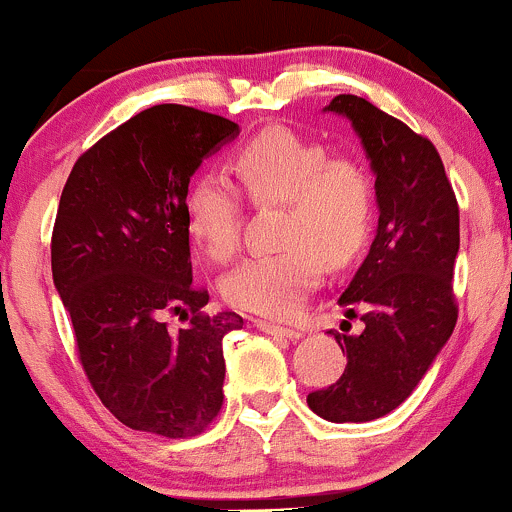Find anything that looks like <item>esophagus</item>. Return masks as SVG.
Masks as SVG:
<instances>
[{
  "label": "esophagus",
  "mask_w": 512,
  "mask_h": 512,
  "mask_svg": "<svg viewBox=\"0 0 512 512\" xmlns=\"http://www.w3.org/2000/svg\"><path fill=\"white\" fill-rule=\"evenodd\" d=\"M257 327H260L262 332L272 334V337H286V339H298V337H303V332L296 330V327L274 325V322H257Z\"/></svg>",
  "instance_id": "obj_1"
}]
</instances>
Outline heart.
Here are the masks:
<instances>
[{
    "label": "heart",
    "mask_w": 512,
    "mask_h": 512,
    "mask_svg": "<svg viewBox=\"0 0 512 512\" xmlns=\"http://www.w3.org/2000/svg\"><path fill=\"white\" fill-rule=\"evenodd\" d=\"M236 178L255 207L284 204L279 243L252 255L223 279L226 303L245 313L291 317L325 276L327 262L344 267L366 245L375 190L370 170L349 154L289 127H269L238 149ZM187 226L214 260L236 255L243 238V195L223 175L207 173L187 192Z\"/></svg>",
    "instance_id": "obj_1"
}]
</instances>
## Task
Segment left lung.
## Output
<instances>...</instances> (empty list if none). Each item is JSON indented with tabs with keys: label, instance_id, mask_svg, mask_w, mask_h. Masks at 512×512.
Instances as JSON below:
<instances>
[{
	"label": "left lung",
	"instance_id": "left-lung-1",
	"mask_svg": "<svg viewBox=\"0 0 512 512\" xmlns=\"http://www.w3.org/2000/svg\"><path fill=\"white\" fill-rule=\"evenodd\" d=\"M327 110L349 117L361 137L380 219L366 260L339 296L363 330H330L346 368L337 383L310 392L308 407L334 424H361L397 409L455 330L460 207L431 139L349 93Z\"/></svg>",
	"mask_w": 512,
	"mask_h": 512
}]
</instances>
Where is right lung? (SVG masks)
<instances>
[{
  "instance_id": "add662e5",
  "label": "right lung",
  "mask_w": 512,
  "mask_h": 512,
  "mask_svg": "<svg viewBox=\"0 0 512 512\" xmlns=\"http://www.w3.org/2000/svg\"><path fill=\"white\" fill-rule=\"evenodd\" d=\"M236 134L221 115L154 105L76 158L62 190L52 279L88 383L134 431L199 436L221 411L223 337L243 317L204 310L185 204L195 170Z\"/></svg>"
}]
</instances>
